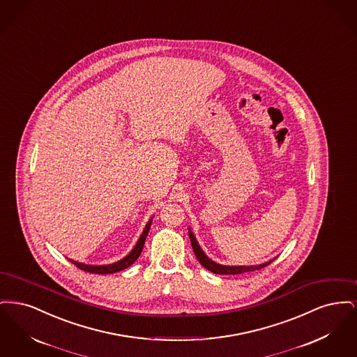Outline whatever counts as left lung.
Returning a JSON list of instances; mask_svg holds the SVG:
<instances>
[{
    "label": "left lung",
    "mask_w": 357,
    "mask_h": 357,
    "mask_svg": "<svg viewBox=\"0 0 357 357\" xmlns=\"http://www.w3.org/2000/svg\"><path fill=\"white\" fill-rule=\"evenodd\" d=\"M188 237H190V241H191L192 250H194V253L197 255L198 261L201 262V265L206 268L207 271L215 273V274H241V273L255 272V271L265 268L266 265H269L271 262L275 259V258H273V259H269V261H266L264 264H258V265H234V266L233 265L231 266L230 265H221V264H217L215 261H213L211 258H208L206 255L190 227H188Z\"/></svg>",
    "instance_id": "8db88e82"
}]
</instances>
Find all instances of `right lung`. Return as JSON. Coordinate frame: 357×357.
<instances>
[{
    "instance_id": "right-lung-1",
    "label": "right lung",
    "mask_w": 357,
    "mask_h": 357,
    "mask_svg": "<svg viewBox=\"0 0 357 357\" xmlns=\"http://www.w3.org/2000/svg\"><path fill=\"white\" fill-rule=\"evenodd\" d=\"M153 218L151 217L149 222L146 223L144 229H143V233L140 234V237L137 239L134 249L126 255L123 257L120 261H116L114 264H108V265H88V264H83V262H77V261H73V259H69L73 265H76L79 269L84 271L88 273H95V274H109V273L120 272V271H124L126 268L131 266L136 259L139 258V255L143 250V246H144V242H146V237L150 231V227H151V223H153Z\"/></svg>"
}]
</instances>
